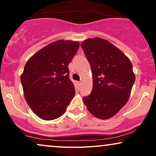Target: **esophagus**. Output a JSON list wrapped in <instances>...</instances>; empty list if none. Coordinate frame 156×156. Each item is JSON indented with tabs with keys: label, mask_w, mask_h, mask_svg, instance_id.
Listing matches in <instances>:
<instances>
[{
	"label": "esophagus",
	"mask_w": 156,
	"mask_h": 156,
	"mask_svg": "<svg viewBox=\"0 0 156 156\" xmlns=\"http://www.w3.org/2000/svg\"><path fill=\"white\" fill-rule=\"evenodd\" d=\"M78 84L79 85V86H80V85H81V82H78Z\"/></svg>",
	"instance_id": "obj_1"
}]
</instances>
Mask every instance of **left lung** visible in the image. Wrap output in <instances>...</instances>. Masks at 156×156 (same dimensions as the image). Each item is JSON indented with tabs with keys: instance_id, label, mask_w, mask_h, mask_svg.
I'll list each match as a JSON object with an SVG mask.
<instances>
[{
	"instance_id": "1",
	"label": "left lung",
	"mask_w": 156,
	"mask_h": 156,
	"mask_svg": "<svg viewBox=\"0 0 156 156\" xmlns=\"http://www.w3.org/2000/svg\"><path fill=\"white\" fill-rule=\"evenodd\" d=\"M90 65L93 89L83 98L87 109L101 119L115 115L125 105L135 83L129 59L106 39L96 37L81 44Z\"/></svg>"
}]
</instances>
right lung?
Masks as SVG:
<instances>
[{"label": "right lung", "mask_w": 156, "mask_h": 156, "mask_svg": "<svg viewBox=\"0 0 156 156\" xmlns=\"http://www.w3.org/2000/svg\"><path fill=\"white\" fill-rule=\"evenodd\" d=\"M79 43L60 40L50 43L31 57L21 76L23 94L35 114L44 120L62 116L75 96L68 65Z\"/></svg>", "instance_id": "right-lung-1"}]
</instances>
